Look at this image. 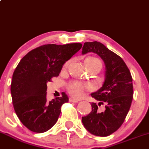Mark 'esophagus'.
<instances>
[{
    "label": "esophagus",
    "instance_id": "1",
    "mask_svg": "<svg viewBox=\"0 0 149 149\" xmlns=\"http://www.w3.org/2000/svg\"><path fill=\"white\" fill-rule=\"evenodd\" d=\"M69 101L70 102H73V103H78V102H79L78 100H76V99H74V98H69Z\"/></svg>",
    "mask_w": 149,
    "mask_h": 149
}]
</instances>
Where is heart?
Instances as JSON below:
<instances>
[{"label": "heart", "instance_id": "1", "mask_svg": "<svg viewBox=\"0 0 149 149\" xmlns=\"http://www.w3.org/2000/svg\"><path fill=\"white\" fill-rule=\"evenodd\" d=\"M70 61L66 62L64 65V68H68ZM85 64L87 67L88 70L93 69V68H99L101 70L102 67L101 62L96 58H88L85 60ZM91 86L88 84H82L79 81H71L67 85V89L72 96L74 98H79L83 94L84 89H88Z\"/></svg>", "mask_w": 149, "mask_h": 149}]
</instances>
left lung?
Wrapping results in <instances>:
<instances>
[{
    "label": "left lung",
    "mask_w": 149,
    "mask_h": 149,
    "mask_svg": "<svg viewBox=\"0 0 149 149\" xmlns=\"http://www.w3.org/2000/svg\"><path fill=\"white\" fill-rule=\"evenodd\" d=\"M92 52L99 56L106 66L105 81L102 87L91 96L105 104L103 111L91 103V111L82 117L84 127L95 136H107L115 132L124 123L133 99L132 77L130 70L119 56L98 41L86 42L82 54Z\"/></svg>",
    "instance_id": "left-lung-1"
}]
</instances>
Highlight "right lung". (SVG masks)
I'll return each instance as SVG.
<instances>
[{"instance_id": "add662e5", "label": "right lung", "mask_w": 149, "mask_h": 149, "mask_svg": "<svg viewBox=\"0 0 149 149\" xmlns=\"http://www.w3.org/2000/svg\"><path fill=\"white\" fill-rule=\"evenodd\" d=\"M81 46L79 43L43 45L29 51L17 66L10 88L13 107L21 123L31 132H45L56 123L62 105L69 98L63 93L48 101L47 82L59 75L64 63Z\"/></svg>"}]
</instances>
